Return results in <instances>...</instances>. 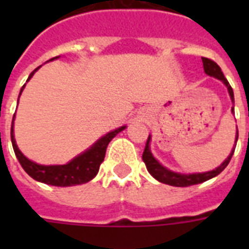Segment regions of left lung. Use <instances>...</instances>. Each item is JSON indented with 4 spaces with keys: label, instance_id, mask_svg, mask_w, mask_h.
<instances>
[{
    "label": "left lung",
    "instance_id": "1",
    "mask_svg": "<svg viewBox=\"0 0 249 249\" xmlns=\"http://www.w3.org/2000/svg\"><path fill=\"white\" fill-rule=\"evenodd\" d=\"M203 66H204V71L211 77H214L217 78L220 81L224 82V85L228 89V93H230L231 100L233 103V90L231 88L230 82L227 81V78L223 74V71L220 69V66L216 64L212 60L209 58H205L203 57ZM232 112H233V108H232ZM237 137H239V132H236V141H237ZM149 141H151V136L148 137L145 144V149H144V153H142V161L145 162L146 169L148 172L151 173L153 178H156L157 181L160 183L168 184V185H173V187H189V185H195V184H200L207 181L209 178H214L217 176L219 173H221L225 169V167L230 164L231 159H232V155L235 152L236 145L233 146V149L230 153V156L225 159L224 161L220 164V167H217L213 171H209V172H204V173H189V175H183V173H178V172H172L169 171L165 167H162L160 162L157 161L156 159L153 157L152 155L151 149H149Z\"/></svg>",
    "mask_w": 249,
    "mask_h": 249
}]
</instances>
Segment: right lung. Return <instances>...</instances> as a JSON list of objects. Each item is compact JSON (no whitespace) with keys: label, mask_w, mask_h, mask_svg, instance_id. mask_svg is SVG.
<instances>
[{"label":"right lung","mask_w":249,"mask_h":249,"mask_svg":"<svg viewBox=\"0 0 249 249\" xmlns=\"http://www.w3.org/2000/svg\"><path fill=\"white\" fill-rule=\"evenodd\" d=\"M54 58H58V57H54ZM54 58H52V60H54ZM52 60H49V61H52ZM37 69L30 73L28 81L35 74V71H37ZM24 88L25 85L21 88V92L24 90ZM13 123H12V129H10V137H12V145H13L14 153L18 159L21 167L24 168L25 172L28 173L32 178H35L40 183L54 185V187H71V185H80V184L90 181L98 173L100 165H101V162L104 161V157H105L107 146L110 142V140L121 130L125 129V126H120L117 129L107 133L100 140L96 141L88 151L74 157L68 164H64V165H41V164H37V162L29 160L28 157H25L22 152L18 149L16 140H14Z\"/></svg>","instance_id":"obj_1"}]
</instances>
